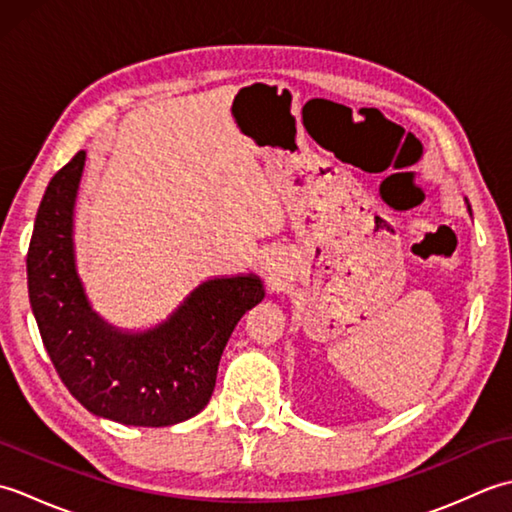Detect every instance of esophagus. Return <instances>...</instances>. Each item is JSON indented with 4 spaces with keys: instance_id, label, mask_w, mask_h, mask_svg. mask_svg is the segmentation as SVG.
<instances>
[{
    "instance_id": "esophagus-1",
    "label": "esophagus",
    "mask_w": 512,
    "mask_h": 512,
    "mask_svg": "<svg viewBox=\"0 0 512 512\" xmlns=\"http://www.w3.org/2000/svg\"><path fill=\"white\" fill-rule=\"evenodd\" d=\"M264 270H266V273H270V275H279L281 273L279 259L277 257H268L266 264H264Z\"/></svg>"
}]
</instances>
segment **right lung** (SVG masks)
Listing matches in <instances>:
<instances>
[{
  "mask_svg": "<svg viewBox=\"0 0 512 512\" xmlns=\"http://www.w3.org/2000/svg\"><path fill=\"white\" fill-rule=\"evenodd\" d=\"M85 165L79 151L50 180L28 248V295L43 345L81 405L134 427H169L209 402L228 336L264 299L257 277L204 281L154 330L123 334L105 325L74 270L72 211Z\"/></svg>",
  "mask_w": 512,
  "mask_h": 512,
  "instance_id": "right-lung-1",
  "label": "right lung"
}]
</instances>
